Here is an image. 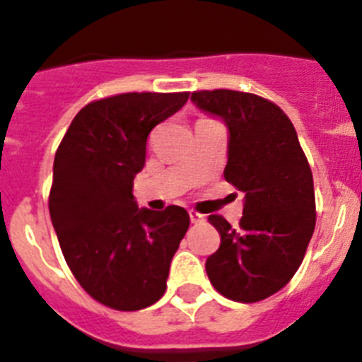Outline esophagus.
I'll list each match as a JSON object with an SVG mask.
<instances>
[{"label":"esophagus","mask_w":362,"mask_h":362,"mask_svg":"<svg viewBox=\"0 0 362 362\" xmlns=\"http://www.w3.org/2000/svg\"><path fill=\"white\" fill-rule=\"evenodd\" d=\"M188 216H190L192 223H201V221H204L203 214L196 212V210H188Z\"/></svg>","instance_id":"esophagus-1"}]
</instances>
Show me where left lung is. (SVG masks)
Here are the masks:
<instances>
[{
  "label": "left lung",
  "instance_id": "8db88e82",
  "mask_svg": "<svg viewBox=\"0 0 362 362\" xmlns=\"http://www.w3.org/2000/svg\"><path fill=\"white\" fill-rule=\"evenodd\" d=\"M192 101L219 116L230 132L225 179L245 192L239 228L209 217L221 245L206 259L214 288L226 299L257 303L290 283L315 228L308 159L288 116L250 92H192Z\"/></svg>",
  "mask_w": 362,
  "mask_h": 362
}]
</instances>
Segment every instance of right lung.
I'll use <instances>...</instances> for the list:
<instances>
[{
    "label": "right lung",
    "instance_id": "add662e5",
    "mask_svg": "<svg viewBox=\"0 0 362 362\" xmlns=\"http://www.w3.org/2000/svg\"><path fill=\"white\" fill-rule=\"evenodd\" d=\"M188 92H127L85 105L54 158L49 210L70 272L92 299L136 312L166 290L170 261L190 217L170 204L137 209L150 130L187 103Z\"/></svg>",
    "mask_w": 362,
    "mask_h": 362
}]
</instances>
